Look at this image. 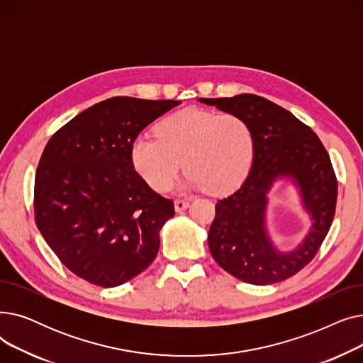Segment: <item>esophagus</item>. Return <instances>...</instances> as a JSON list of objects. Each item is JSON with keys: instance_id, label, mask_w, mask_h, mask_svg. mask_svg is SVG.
Returning <instances> with one entry per match:
<instances>
[{"instance_id": "obj_1", "label": "esophagus", "mask_w": 363, "mask_h": 363, "mask_svg": "<svg viewBox=\"0 0 363 363\" xmlns=\"http://www.w3.org/2000/svg\"><path fill=\"white\" fill-rule=\"evenodd\" d=\"M189 206V203L186 200H175V211L178 213H181L182 211H185V208Z\"/></svg>"}]
</instances>
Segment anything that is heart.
<instances>
[{
  "mask_svg": "<svg viewBox=\"0 0 363 363\" xmlns=\"http://www.w3.org/2000/svg\"><path fill=\"white\" fill-rule=\"evenodd\" d=\"M253 157V130L242 118L196 107L164 119L157 135L141 133L129 150L133 170L157 193L175 182L184 160V188L226 194L249 175Z\"/></svg>",
  "mask_w": 363,
  "mask_h": 363,
  "instance_id": "b5f03b06",
  "label": "heart"
}]
</instances>
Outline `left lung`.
I'll return each mask as SVG.
<instances>
[{"label":"left lung","instance_id":"obj_1","mask_svg":"<svg viewBox=\"0 0 363 363\" xmlns=\"http://www.w3.org/2000/svg\"><path fill=\"white\" fill-rule=\"evenodd\" d=\"M199 101L242 118L255 137L249 175L233 194L216 203V216L207 237L213 259L228 274L255 285L296 275L318 253L335 213L337 178L325 147L293 113L259 95ZM282 177L296 184L313 220L307 238L290 252L278 251L265 228L267 193Z\"/></svg>","mask_w":363,"mask_h":363}]
</instances>
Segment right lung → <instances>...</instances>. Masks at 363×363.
<instances>
[{
    "label": "right lung",
    "mask_w": 363,
    "mask_h": 363,
    "mask_svg": "<svg viewBox=\"0 0 363 363\" xmlns=\"http://www.w3.org/2000/svg\"><path fill=\"white\" fill-rule=\"evenodd\" d=\"M178 104L113 97L79 113L45 145L35 175V222L74 275L118 287L156 259L159 233L175 207L138 177L129 150Z\"/></svg>",
    "instance_id": "1"
}]
</instances>
